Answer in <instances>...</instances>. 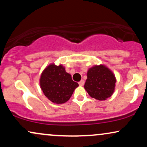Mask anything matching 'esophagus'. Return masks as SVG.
<instances>
[{"instance_id": "obj_1", "label": "esophagus", "mask_w": 147, "mask_h": 147, "mask_svg": "<svg viewBox=\"0 0 147 147\" xmlns=\"http://www.w3.org/2000/svg\"><path fill=\"white\" fill-rule=\"evenodd\" d=\"M84 83H85V82H84V80H81L80 82H79V86H82L84 85Z\"/></svg>"}]
</instances>
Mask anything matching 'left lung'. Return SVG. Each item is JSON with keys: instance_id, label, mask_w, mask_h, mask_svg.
<instances>
[{"instance_id": "8db88e82", "label": "left lung", "mask_w": 147, "mask_h": 147, "mask_svg": "<svg viewBox=\"0 0 147 147\" xmlns=\"http://www.w3.org/2000/svg\"><path fill=\"white\" fill-rule=\"evenodd\" d=\"M116 79L112 72L103 65H95L87 72L84 88L88 95L98 100H105L113 93Z\"/></svg>"}]
</instances>
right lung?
Wrapping results in <instances>:
<instances>
[{"mask_svg": "<svg viewBox=\"0 0 147 147\" xmlns=\"http://www.w3.org/2000/svg\"><path fill=\"white\" fill-rule=\"evenodd\" d=\"M40 86L49 100L60 104L68 101L79 84L72 81L71 75L65 72L64 67L52 63L42 72Z\"/></svg>", "mask_w": 147, "mask_h": 147, "instance_id": "right-lung-1", "label": "right lung"}]
</instances>
